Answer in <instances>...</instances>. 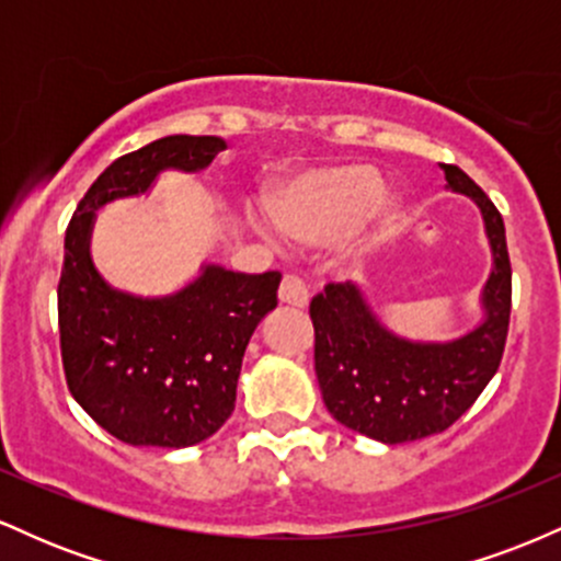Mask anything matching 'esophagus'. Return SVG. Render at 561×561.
<instances>
[{
	"mask_svg": "<svg viewBox=\"0 0 561 561\" xmlns=\"http://www.w3.org/2000/svg\"><path fill=\"white\" fill-rule=\"evenodd\" d=\"M279 302L285 306H295V308H306L308 306V289L302 285L300 276L287 274L279 285Z\"/></svg>",
	"mask_w": 561,
	"mask_h": 561,
	"instance_id": "obj_1",
	"label": "esophagus"
}]
</instances>
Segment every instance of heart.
I'll use <instances>...</instances> for the list:
<instances>
[{"instance_id": "heart-1", "label": "heart", "mask_w": 561, "mask_h": 561, "mask_svg": "<svg viewBox=\"0 0 561 561\" xmlns=\"http://www.w3.org/2000/svg\"><path fill=\"white\" fill-rule=\"evenodd\" d=\"M403 214L401 192L385 190L369 163H334L295 173L272 197V210L250 208V221L266 240H334V259L353 266L390 234Z\"/></svg>"}]
</instances>
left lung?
Here are the masks:
<instances>
[{
  "mask_svg": "<svg viewBox=\"0 0 561 561\" xmlns=\"http://www.w3.org/2000/svg\"><path fill=\"white\" fill-rule=\"evenodd\" d=\"M446 190L478 205L491 248L480 289V321L450 340L392 332L358 285H327L311 300L317 379L330 414L353 433L385 446L443 433L478 401L504 353L512 311V266L495 205L465 171L440 165Z\"/></svg>",
  "mask_w": 561,
  "mask_h": 561,
  "instance_id": "left-lung-1",
  "label": "left lung"
}]
</instances>
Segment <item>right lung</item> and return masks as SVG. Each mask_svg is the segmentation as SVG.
I'll return each instance as SVG.
<instances>
[{
	"instance_id": "1",
	"label": "right lung",
	"mask_w": 561,
	"mask_h": 561,
	"mask_svg": "<svg viewBox=\"0 0 561 561\" xmlns=\"http://www.w3.org/2000/svg\"><path fill=\"white\" fill-rule=\"evenodd\" d=\"M221 150V137L171 134L150 141L113 160L68 224L57 287L68 388L102 430L128 446H195L229 420L244 347L276 308L282 274H240L203 261L173 293H128L94 266L96 214L118 199L147 197L165 171H208Z\"/></svg>"
}]
</instances>
